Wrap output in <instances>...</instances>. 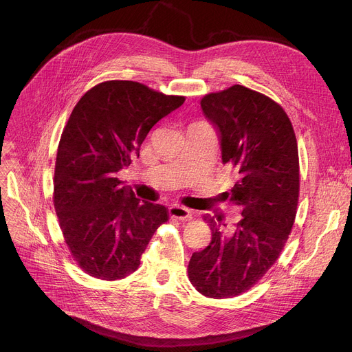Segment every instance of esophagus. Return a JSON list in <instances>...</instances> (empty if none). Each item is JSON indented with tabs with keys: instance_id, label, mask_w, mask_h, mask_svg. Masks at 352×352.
I'll use <instances>...</instances> for the list:
<instances>
[{
	"instance_id": "1",
	"label": "esophagus",
	"mask_w": 352,
	"mask_h": 352,
	"mask_svg": "<svg viewBox=\"0 0 352 352\" xmlns=\"http://www.w3.org/2000/svg\"><path fill=\"white\" fill-rule=\"evenodd\" d=\"M168 214L171 219H177V220H188L190 219L192 213L184 208V206H179V205H174L168 209Z\"/></svg>"
}]
</instances>
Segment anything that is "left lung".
<instances>
[{"label":"left lung","instance_id":"obj_1","mask_svg":"<svg viewBox=\"0 0 352 352\" xmlns=\"http://www.w3.org/2000/svg\"><path fill=\"white\" fill-rule=\"evenodd\" d=\"M220 135L223 164L236 179L226 199L241 220L227 227L210 214L212 241L188 265L190 284L208 298L252 288L276 263L292 230L299 197V157L284 109L263 93L234 85L200 100Z\"/></svg>","mask_w":352,"mask_h":352}]
</instances>
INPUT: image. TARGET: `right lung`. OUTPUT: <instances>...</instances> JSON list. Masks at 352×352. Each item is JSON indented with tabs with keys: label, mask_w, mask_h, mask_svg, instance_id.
Listing matches in <instances>:
<instances>
[{
	"label": "right lung",
	"mask_w": 352,
	"mask_h": 352,
	"mask_svg": "<svg viewBox=\"0 0 352 352\" xmlns=\"http://www.w3.org/2000/svg\"><path fill=\"white\" fill-rule=\"evenodd\" d=\"M184 96L132 80L89 89L63 131L53 202L65 245L89 276L116 281L138 270L156 230L168 220L162 205L140 202L117 173L139 157V147Z\"/></svg>",
	"instance_id": "obj_1"
}]
</instances>
